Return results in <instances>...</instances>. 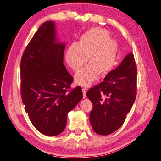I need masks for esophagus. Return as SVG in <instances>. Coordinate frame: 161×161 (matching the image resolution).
<instances>
[{"instance_id":"1","label":"esophagus","mask_w":161,"mask_h":161,"mask_svg":"<svg viewBox=\"0 0 161 161\" xmlns=\"http://www.w3.org/2000/svg\"><path fill=\"white\" fill-rule=\"evenodd\" d=\"M86 88H83L82 89V92H83V97L84 98H86Z\"/></svg>"}]
</instances>
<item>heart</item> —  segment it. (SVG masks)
Segmentation results:
<instances>
[{"mask_svg":"<svg viewBox=\"0 0 161 161\" xmlns=\"http://www.w3.org/2000/svg\"><path fill=\"white\" fill-rule=\"evenodd\" d=\"M117 55V44L109 39V34L103 29L89 30L80 37L78 44L74 43L67 48L66 60L74 71H77L86 63L90 65L83 68L75 75L76 84L88 86L99 75H106L113 68Z\"/></svg>","mask_w":161,"mask_h":161,"instance_id":"obj_1","label":"heart"}]
</instances>
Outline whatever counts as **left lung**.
I'll list each match as a JSON object with an SVG mask.
<instances>
[{
	"mask_svg": "<svg viewBox=\"0 0 161 161\" xmlns=\"http://www.w3.org/2000/svg\"><path fill=\"white\" fill-rule=\"evenodd\" d=\"M136 87L137 67L134 56L130 53L104 81L86 92L93 104L90 120L96 133L108 136L122 125L136 100Z\"/></svg>",
	"mask_w": 161,
	"mask_h": 161,
	"instance_id": "8db88e82",
	"label": "left lung"
}]
</instances>
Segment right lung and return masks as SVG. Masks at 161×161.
Masks as SVG:
<instances>
[{"label": "right lung", "mask_w": 161, "mask_h": 161, "mask_svg": "<svg viewBox=\"0 0 161 161\" xmlns=\"http://www.w3.org/2000/svg\"><path fill=\"white\" fill-rule=\"evenodd\" d=\"M64 43L58 42L55 24H43L24 50L21 61V94L36 129L48 136L62 132L68 113L83 97L80 86L68 92L73 77L64 65Z\"/></svg>", "instance_id": "add662e5"}]
</instances>
